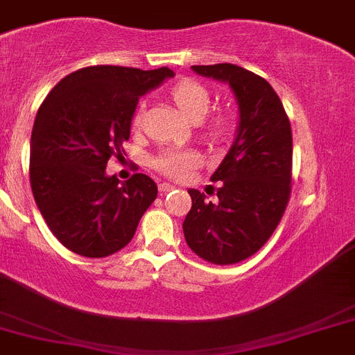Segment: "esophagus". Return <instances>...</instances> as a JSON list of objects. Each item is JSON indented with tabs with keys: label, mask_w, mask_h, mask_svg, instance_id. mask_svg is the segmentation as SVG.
<instances>
[{
	"label": "esophagus",
	"mask_w": 355,
	"mask_h": 355,
	"mask_svg": "<svg viewBox=\"0 0 355 355\" xmlns=\"http://www.w3.org/2000/svg\"><path fill=\"white\" fill-rule=\"evenodd\" d=\"M158 190H160V193H168L171 190H174V187L171 183H160L158 184Z\"/></svg>",
	"instance_id": "esophagus-1"
}]
</instances>
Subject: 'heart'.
Returning a JSON list of instances; mask_svg holds the SVG:
<instances>
[{
	"label": "heart",
	"instance_id": "heart-1",
	"mask_svg": "<svg viewBox=\"0 0 355 355\" xmlns=\"http://www.w3.org/2000/svg\"><path fill=\"white\" fill-rule=\"evenodd\" d=\"M171 96L174 103L180 107L181 112L187 116L190 121L199 123L206 118L209 112L213 96L211 91L204 84L191 79H183L175 84L171 89ZM142 123V110L139 109L133 116V126H141ZM237 128V116L229 109L216 110L211 114L209 118L200 123V133L204 141L211 146L225 144L232 139ZM155 168L164 175H168L172 180H183L190 174L193 168L200 165V156L195 151L188 149H167L160 153L153 162Z\"/></svg>",
	"mask_w": 355,
	"mask_h": 355
}]
</instances>
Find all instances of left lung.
<instances>
[{"instance_id": "obj_1", "label": "left lung", "mask_w": 355, "mask_h": 355, "mask_svg": "<svg viewBox=\"0 0 355 355\" xmlns=\"http://www.w3.org/2000/svg\"><path fill=\"white\" fill-rule=\"evenodd\" d=\"M199 76L229 83L239 103L232 148L211 181L218 202L188 190L191 209L183 222L191 252L211 264H237L259 252L278 227L292 191V130L271 84L230 63L193 64Z\"/></svg>"}]
</instances>
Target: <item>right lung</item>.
Masks as SVG:
<instances>
[{
	"label": "right lung",
	"mask_w": 355,
	"mask_h": 355,
	"mask_svg": "<svg viewBox=\"0 0 355 355\" xmlns=\"http://www.w3.org/2000/svg\"><path fill=\"white\" fill-rule=\"evenodd\" d=\"M174 76L167 67L141 70L96 64L61 79L35 119L29 183L58 241L77 255L102 259L132 241L158 187L146 174L121 183L107 162L123 158L141 96Z\"/></svg>",
	"instance_id": "1"
}]
</instances>
